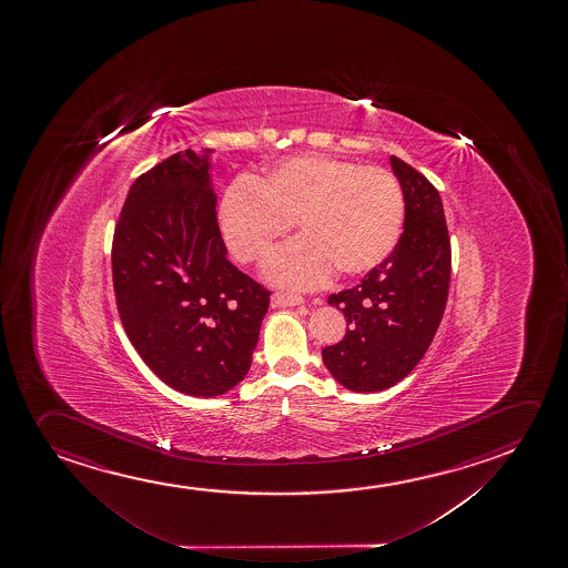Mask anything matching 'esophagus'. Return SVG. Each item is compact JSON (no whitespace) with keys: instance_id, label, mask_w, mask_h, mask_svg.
<instances>
[{"instance_id":"obj_1","label":"esophagus","mask_w":568,"mask_h":568,"mask_svg":"<svg viewBox=\"0 0 568 568\" xmlns=\"http://www.w3.org/2000/svg\"><path fill=\"white\" fill-rule=\"evenodd\" d=\"M302 295L286 294V292H276L271 297V305L273 307H294V305H302Z\"/></svg>"}]
</instances>
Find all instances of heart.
Instances as JSON below:
<instances>
[{"label":"heart","mask_w":568,"mask_h":568,"mask_svg":"<svg viewBox=\"0 0 568 568\" xmlns=\"http://www.w3.org/2000/svg\"><path fill=\"white\" fill-rule=\"evenodd\" d=\"M404 216L396 175L323 154L292 156L263 178L237 180L219 209L222 237L242 265L263 261L294 222L302 235L265 265L266 278L287 287L318 286L334 268L369 273L398 245Z\"/></svg>","instance_id":"1"}]
</instances>
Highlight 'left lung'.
Masks as SVG:
<instances>
[{
	"mask_svg": "<svg viewBox=\"0 0 568 568\" xmlns=\"http://www.w3.org/2000/svg\"><path fill=\"white\" fill-rule=\"evenodd\" d=\"M406 199L398 245L349 290L328 295L349 328L323 349L333 377L356 393H378L408 377L445 313L450 284V237L439 191L424 174L390 156Z\"/></svg>",
	"mask_w": 568,
	"mask_h": 568,
	"instance_id": "8db88e82",
	"label": "left lung"
}]
</instances>
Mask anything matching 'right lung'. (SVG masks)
<instances>
[{"label":"right lung","mask_w":568,"mask_h":568,"mask_svg":"<svg viewBox=\"0 0 568 568\" xmlns=\"http://www.w3.org/2000/svg\"><path fill=\"white\" fill-rule=\"evenodd\" d=\"M209 162L172 154L129 190L112 242L115 305L168 386L219 396L250 371L271 292L226 258Z\"/></svg>","instance_id":"1"}]
</instances>
